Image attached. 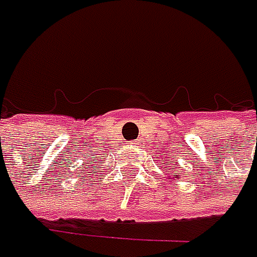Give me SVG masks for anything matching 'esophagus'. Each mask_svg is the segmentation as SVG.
<instances>
[{"mask_svg":"<svg viewBox=\"0 0 257 257\" xmlns=\"http://www.w3.org/2000/svg\"><path fill=\"white\" fill-rule=\"evenodd\" d=\"M138 145H139V144H138V142H136V144H135V147H138Z\"/></svg>","mask_w":257,"mask_h":257,"instance_id":"34e87169","label":"esophagus"}]
</instances>
